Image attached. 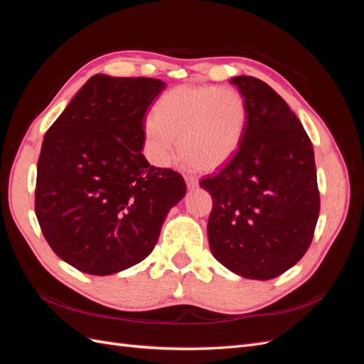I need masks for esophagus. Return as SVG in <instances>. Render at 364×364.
Masks as SVG:
<instances>
[{"label": "esophagus", "mask_w": 364, "mask_h": 364, "mask_svg": "<svg viewBox=\"0 0 364 364\" xmlns=\"http://www.w3.org/2000/svg\"><path fill=\"white\" fill-rule=\"evenodd\" d=\"M185 181H186V185H188V188H196V186L199 185V179L193 174H185Z\"/></svg>", "instance_id": "34e87169"}]
</instances>
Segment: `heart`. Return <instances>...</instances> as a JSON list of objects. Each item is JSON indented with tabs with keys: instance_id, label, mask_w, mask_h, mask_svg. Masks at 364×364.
I'll use <instances>...</instances> for the list:
<instances>
[{
	"instance_id": "obj_1",
	"label": "heart",
	"mask_w": 364,
	"mask_h": 364,
	"mask_svg": "<svg viewBox=\"0 0 364 364\" xmlns=\"http://www.w3.org/2000/svg\"><path fill=\"white\" fill-rule=\"evenodd\" d=\"M249 119L246 98L234 87L211 85L178 86L165 92L155 117L144 121L150 159L168 165L179 149L186 161L202 170H218L241 147Z\"/></svg>"
}]
</instances>
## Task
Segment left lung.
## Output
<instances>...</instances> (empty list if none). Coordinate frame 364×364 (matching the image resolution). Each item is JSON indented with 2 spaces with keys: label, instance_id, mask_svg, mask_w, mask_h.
<instances>
[{
  "label": "left lung",
  "instance_id": "obj_1",
  "mask_svg": "<svg viewBox=\"0 0 364 364\" xmlns=\"http://www.w3.org/2000/svg\"><path fill=\"white\" fill-rule=\"evenodd\" d=\"M249 119L237 155L200 181L213 197L208 240L214 258L240 277L272 279L311 245L321 211L311 141L282 97L259 79H230Z\"/></svg>",
  "mask_w": 364,
  "mask_h": 364
}]
</instances>
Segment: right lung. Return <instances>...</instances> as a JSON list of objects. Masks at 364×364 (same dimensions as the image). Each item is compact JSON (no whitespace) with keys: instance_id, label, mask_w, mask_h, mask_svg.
<instances>
[{"instance_id":"obj_1","label":"right lung","mask_w":364,"mask_h":364,"mask_svg":"<svg viewBox=\"0 0 364 364\" xmlns=\"http://www.w3.org/2000/svg\"><path fill=\"white\" fill-rule=\"evenodd\" d=\"M165 86L95 74L43 136L35 213L53 252L77 270L105 277L147 258L186 193L178 171L141 151L146 112Z\"/></svg>"}]
</instances>
